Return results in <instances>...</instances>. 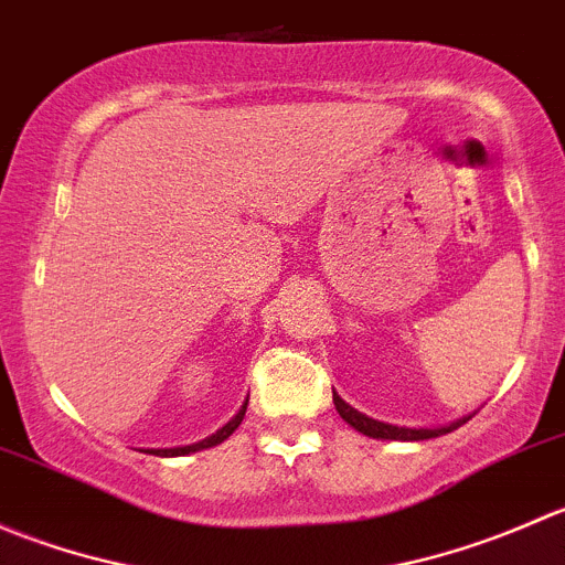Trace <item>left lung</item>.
<instances>
[{
    "label": "left lung",
    "instance_id": "left-lung-1",
    "mask_svg": "<svg viewBox=\"0 0 565 565\" xmlns=\"http://www.w3.org/2000/svg\"><path fill=\"white\" fill-rule=\"evenodd\" d=\"M333 404L335 409H339L341 418H344L352 429L361 431V435L372 437V440H398V443H418V440H431V437L448 435V431L459 429L461 424H467V420L476 415V413L461 415V418L451 420V424L435 426V429H426V426H418V429H415V426H396V424H385V420H377V418H369L366 413H361V409H355L352 404H347L335 391H333Z\"/></svg>",
    "mask_w": 565,
    "mask_h": 565
}]
</instances>
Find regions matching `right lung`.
<instances>
[{"label":"right lung","mask_w":565,"mask_h":565,"mask_svg":"<svg viewBox=\"0 0 565 565\" xmlns=\"http://www.w3.org/2000/svg\"><path fill=\"white\" fill-rule=\"evenodd\" d=\"M246 407H248V398L243 402V407L237 409V415L232 420H226L224 426H221L218 431H213V435H207L204 440L199 443H191V446H174V448H145V454H158V457H185V454H196V451H204V448H213L218 446V443H224L226 437L232 435V431L241 426L243 415H246Z\"/></svg>","instance_id":"add662e5"}]
</instances>
